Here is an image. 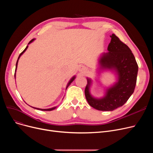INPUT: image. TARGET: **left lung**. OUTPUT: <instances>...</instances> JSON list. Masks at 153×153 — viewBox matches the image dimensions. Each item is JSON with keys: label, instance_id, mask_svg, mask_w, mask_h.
Here are the masks:
<instances>
[{"label": "left lung", "instance_id": "obj_1", "mask_svg": "<svg viewBox=\"0 0 153 153\" xmlns=\"http://www.w3.org/2000/svg\"><path fill=\"white\" fill-rule=\"evenodd\" d=\"M107 53H103L99 59V71H110L117 77L115 83L106 88L101 98L92 95L90 88L92 81L87 78L85 95L89 105L98 110L112 111L122 107L134 92L138 66L131 50L115 35L111 36Z\"/></svg>", "mask_w": 153, "mask_h": 153}]
</instances>
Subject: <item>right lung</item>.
<instances>
[{"instance_id":"add662e5","label":"right lung","mask_w":153,"mask_h":153,"mask_svg":"<svg viewBox=\"0 0 153 153\" xmlns=\"http://www.w3.org/2000/svg\"><path fill=\"white\" fill-rule=\"evenodd\" d=\"M35 38H33V39H32L31 41L28 43V45H29V44H30L31 43H32L33 42L34 40H35ZM28 46L27 45V47L25 48V49L23 51V52H22L21 53H20V54L19 55V58H18V59H17V63H16V68H15V74H16V71H17V65H18V62H19V59H20V56L25 53V51L27 50V48H28ZM76 79V76H73L72 77L71 79H70V81H69V82L68 83V84H67V86H66V89H67V88L69 86V85L74 81V80ZM31 107V106H30ZM56 107H52V108H46V109H42V108H35V107H33V108H35V109H37V110H43V111H51V110H54V109H55Z\"/></svg>"}]
</instances>
